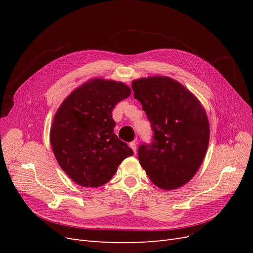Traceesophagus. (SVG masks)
Wrapping results in <instances>:
<instances>
[{
	"label": "esophagus",
	"instance_id": "1",
	"mask_svg": "<svg viewBox=\"0 0 253 253\" xmlns=\"http://www.w3.org/2000/svg\"><path fill=\"white\" fill-rule=\"evenodd\" d=\"M129 147L132 148V150H133V152L135 153L136 154V152H137V143L135 142V141H132V142H129Z\"/></svg>",
	"mask_w": 253,
	"mask_h": 253
}]
</instances>
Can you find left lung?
<instances>
[{
  "instance_id": "1",
  "label": "left lung",
  "mask_w": 253,
  "mask_h": 253,
  "mask_svg": "<svg viewBox=\"0 0 253 253\" xmlns=\"http://www.w3.org/2000/svg\"><path fill=\"white\" fill-rule=\"evenodd\" d=\"M134 97L145 112L153 137L142 143L138 159L158 188H179L201 167L209 144L210 127L197 98L169 77L141 78L132 82Z\"/></svg>"
}]
</instances>
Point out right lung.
<instances>
[{
    "label": "right lung",
    "instance_id": "add662e5",
    "mask_svg": "<svg viewBox=\"0 0 253 253\" xmlns=\"http://www.w3.org/2000/svg\"><path fill=\"white\" fill-rule=\"evenodd\" d=\"M131 95L125 83L94 79L76 88L60 105L50 128L58 164L78 185L97 188L110 181L133 150L114 133L112 111Z\"/></svg>",
    "mask_w": 253,
    "mask_h": 253
}]
</instances>
